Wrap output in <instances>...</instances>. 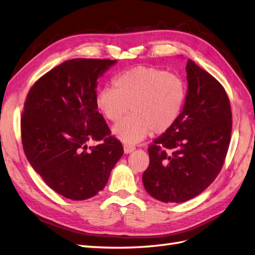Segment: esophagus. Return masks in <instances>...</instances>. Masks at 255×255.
<instances>
[{
	"mask_svg": "<svg viewBox=\"0 0 255 255\" xmlns=\"http://www.w3.org/2000/svg\"><path fill=\"white\" fill-rule=\"evenodd\" d=\"M135 150V147L134 146H132V145H124V152H126V154H129V152H132V151H134Z\"/></svg>",
	"mask_w": 255,
	"mask_h": 255,
	"instance_id": "1",
	"label": "esophagus"
}]
</instances>
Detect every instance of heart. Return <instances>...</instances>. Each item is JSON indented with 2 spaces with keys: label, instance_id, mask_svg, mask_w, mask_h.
<instances>
[{
  "label": "heart",
  "instance_id": "1",
  "mask_svg": "<svg viewBox=\"0 0 255 255\" xmlns=\"http://www.w3.org/2000/svg\"><path fill=\"white\" fill-rule=\"evenodd\" d=\"M188 87L182 77L166 70L137 66L113 78V87H104L96 95L103 116L117 122L113 134L126 144H135L151 134L169 131L183 111Z\"/></svg>",
  "mask_w": 255,
  "mask_h": 255
}]
</instances>
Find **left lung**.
<instances>
[{"mask_svg": "<svg viewBox=\"0 0 255 255\" xmlns=\"http://www.w3.org/2000/svg\"><path fill=\"white\" fill-rule=\"evenodd\" d=\"M188 95L174 126L148 147L145 190L156 200L182 203L216 179L229 148L233 115L223 85L196 65L186 63Z\"/></svg>", "mask_w": 255, "mask_h": 255, "instance_id": "left-lung-1", "label": "left lung"}]
</instances>
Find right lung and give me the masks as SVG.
Instances as JSON below:
<instances>
[{
  "instance_id": "1",
  "label": "right lung",
  "mask_w": 255,
  "mask_h": 255,
  "mask_svg": "<svg viewBox=\"0 0 255 255\" xmlns=\"http://www.w3.org/2000/svg\"><path fill=\"white\" fill-rule=\"evenodd\" d=\"M115 63L65 61L39 78L26 97L20 119L24 152L46 184L66 199L97 194L124 152L96 105L98 78ZM89 141L102 143L88 149Z\"/></svg>"
}]
</instances>
